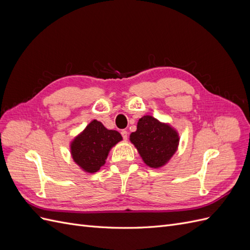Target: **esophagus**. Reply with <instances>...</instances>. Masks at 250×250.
<instances>
[{
	"label": "esophagus",
	"mask_w": 250,
	"mask_h": 250,
	"mask_svg": "<svg viewBox=\"0 0 250 250\" xmlns=\"http://www.w3.org/2000/svg\"><path fill=\"white\" fill-rule=\"evenodd\" d=\"M121 134H122L123 140H124V141H126V140H127V138H128V132H127L126 130H122V131H121Z\"/></svg>",
	"instance_id": "34e87169"
}]
</instances>
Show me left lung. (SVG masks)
I'll return each instance as SVG.
<instances>
[{
	"label": "left lung",
	"mask_w": 250,
	"mask_h": 250,
	"mask_svg": "<svg viewBox=\"0 0 250 250\" xmlns=\"http://www.w3.org/2000/svg\"><path fill=\"white\" fill-rule=\"evenodd\" d=\"M130 142L144 163L151 168H161L176 152L179 138L170 125L151 116H144L139 120L137 131L130 134Z\"/></svg>",
	"instance_id": "8db88e82"
}]
</instances>
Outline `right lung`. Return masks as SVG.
Wrapping results in <instances>:
<instances>
[{"label":"right lung","instance_id":"1","mask_svg":"<svg viewBox=\"0 0 250 250\" xmlns=\"http://www.w3.org/2000/svg\"><path fill=\"white\" fill-rule=\"evenodd\" d=\"M122 141L116 130H108L99 121L94 120L71 143L74 162L87 173H95L105 164L109 150Z\"/></svg>","mask_w":250,"mask_h":250}]
</instances>
